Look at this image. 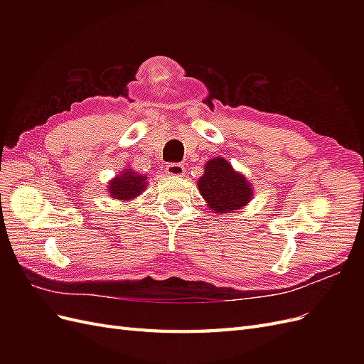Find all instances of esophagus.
<instances>
[{"label": "esophagus", "mask_w": 364, "mask_h": 364, "mask_svg": "<svg viewBox=\"0 0 364 364\" xmlns=\"http://www.w3.org/2000/svg\"><path fill=\"white\" fill-rule=\"evenodd\" d=\"M165 173H167L168 176H173V178H179V176L185 174V167L182 164L171 162L167 165V167H165Z\"/></svg>", "instance_id": "obj_1"}]
</instances>
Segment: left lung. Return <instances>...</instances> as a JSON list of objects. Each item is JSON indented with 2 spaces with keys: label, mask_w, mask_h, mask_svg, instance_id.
<instances>
[{
  "label": "left lung",
  "mask_w": 364,
  "mask_h": 364,
  "mask_svg": "<svg viewBox=\"0 0 364 364\" xmlns=\"http://www.w3.org/2000/svg\"><path fill=\"white\" fill-rule=\"evenodd\" d=\"M197 190L208 208L217 215L245 209L255 191L246 176L235 171L230 162L222 156L206 161L203 174L197 181Z\"/></svg>",
  "instance_id": "1"
}]
</instances>
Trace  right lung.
Segmentation results:
<instances>
[{
	"label": "right lung",
	"mask_w": 364,
	"mask_h": 364,
	"mask_svg": "<svg viewBox=\"0 0 364 364\" xmlns=\"http://www.w3.org/2000/svg\"><path fill=\"white\" fill-rule=\"evenodd\" d=\"M147 176L139 174L134 168H124L115 174V178L107 183V194H111L112 199L121 202H130L136 199L147 188Z\"/></svg>",
	"instance_id": "right-lung-1"
}]
</instances>
